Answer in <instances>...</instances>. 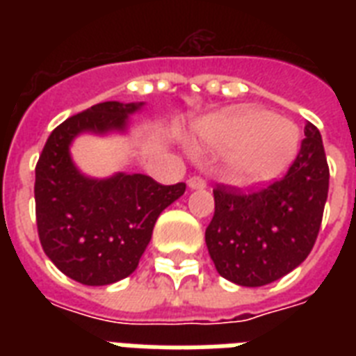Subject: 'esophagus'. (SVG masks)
I'll use <instances>...</instances> for the list:
<instances>
[{"label":"esophagus","instance_id":"esophagus-1","mask_svg":"<svg viewBox=\"0 0 356 356\" xmlns=\"http://www.w3.org/2000/svg\"><path fill=\"white\" fill-rule=\"evenodd\" d=\"M205 186H207V181L203 177H197V175H194V177L188 179V188L203 190Z\"/></svg>","mask_w":356,"mask_h":356}]
</instances>
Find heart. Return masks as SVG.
I'll return each mask as SVG.
<instances>
[{"label": "heart", "mask_w": 356, "mask_h": 356, "mask_svg": "<svg viewBox=\"0 0 356 356\" xmlns=\"http://www.w3.org/2000/svg\"><path fill=\"white\" fill-rule=\"evenodd\" d=\"M203 149L223 153V175L236 186H260L286 172L301 134L292 120L260 108H231L195 125Z\"/></svg>", "instance_id": "1"}]
</instances>
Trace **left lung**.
<instances>
[{
	"label": "left lung",
	"instance_id": "left-lung-1",
	"mask_svg": "<svg viewBox=\"0 0 356 356\" xmlns=\"http://www.w3.org/2000/svg\"><path fill=\"white\" fill-rule=\"evenodd\" d=\"M329 192L321 134L305 125L296 161L270 186L242 192L218 184L205 242L218 273L240 286H264L303 262L314 248Z\"/></svg>",
	"mask_w": 356,
	"mask_h": 356
}]
</instances>
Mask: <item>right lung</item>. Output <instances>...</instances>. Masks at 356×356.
Listing matches in <instances>:
<instances>
[{
    "label": "right lung",
    "mask_w": 356,
    "mask_h": 356,
    "mask_svg": "<svg viewBox=\"0 0 356 356\" xmlns=\"http://www.w3.org/2000/svg\"><path fill=\"white\" fill-rule=\"evenodd\" d=\"M144 103L105 102L75 114L49 134L35 168L36 227L42 249L70 279L86 286L131 275L151 240L156 218L186 184L164 186L142 173L86 177L70 156L81 133L125 131Z\"/></svg>",
    "instance_id": "obj_1"
}]
</instances>
